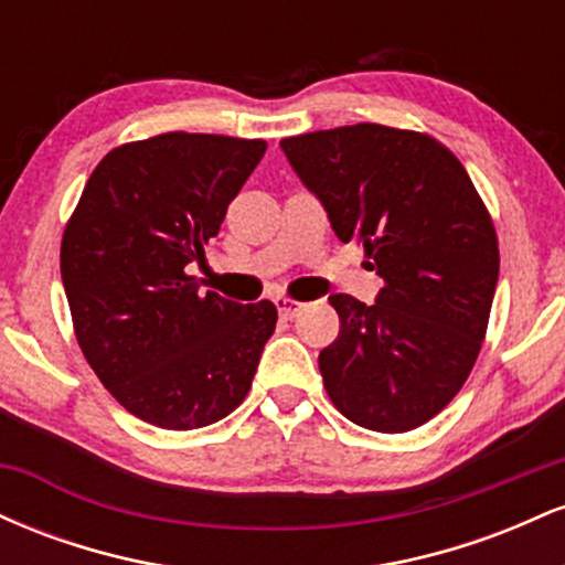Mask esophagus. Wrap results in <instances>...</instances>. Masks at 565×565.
Returning <instances> with one entry per match:
<instances>
[{
    "mask_svg": "<svg viewBox=\"0 0 565 565\" xmlns=\"http://www.w3.org/2000/svg\"><path fill=\"white\" fill-rule=\"evenodd\" d=\"M276 308L281 319H295V316L302 310V302L291 300V297H276Z\"/></svg>",
    "mask_w": 565,
    "mask_h": 565,
    "instance_id": "34e87169",
    "label": "esophagus"
}]
</instances>
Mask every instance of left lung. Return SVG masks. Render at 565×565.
I'll return each mask as SVG.
<instances>
[{
  "instance_id": "left-lung-1",
  "label": "left lung",
  "mask_w": 565,
  "mask_h": 565,
  "mask_svg": "<svg viewBox=\"0 0 565 565\" xmlns=\"http://www.w3.org/2000/svg\"><path fill=\"white\" fill-rule=\"evenodd\" d=\"M342 244L364 246L377 302L329 297L340 334L319 353L332 404L350 423L406 433L468 382L499 278L494 220L468 170L436 138L350 125L281 140Z\"/></svg>"
}]
</instances>
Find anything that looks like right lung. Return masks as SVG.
Instances as JSON below:
<instances>
[{
  "mask_svg": "<svg viewBox=\"0 0 565 565\" xmlns=\"http://www.w3.org/2000/svg\"><path fill=\"white\" fill-rule=\"evenodd\" d=\"M268 142L164 132L103 157L71 212L61 276L84 359L129 414L196 430L246 398L276 305L199 295L228 204Z\"/></svg>",
  "mask_w": 565,
  "mask_h": 565,
  "instance_id": "add662e5",
  "label": "right lung"
}]
</instances>
